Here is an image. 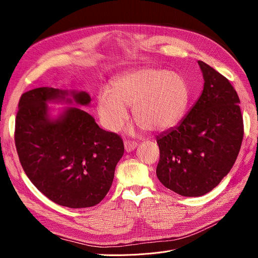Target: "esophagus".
<instances>
[{
    "label": "esophagus",
    "mask_w": 258,
    "mask_h": 258,
    "mask_svg": "<svg viewBox=\"0 0 258 258\" xmlns=\"http://www.w3.org/2000/svg\"><path fill=\"white\" fill-rule=\"evenodd\" d=\"M124 150H126V152H131L136 150V147L138 146V143L137 142H131V141H124Z\"/></svg>",
    "instance_id": "1"
}]
</instances>
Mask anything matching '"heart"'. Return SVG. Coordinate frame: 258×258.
<instances>
[{
  "label": "heart",
  "instance_id": "heart-1",
  "mask_svg": "<svg viewBox=\"0 0 258 258\" xmlns=\"http://www.w3.org/2000/svg\"><path fill=\"white\" fill-rule=\"evenodd\" d=\"M190 90L185 77L165 69H141L117 77L112 92L102 89L97 111L103 126L118 130L132 107V118L144 130L160 132L175 127L189 104Z\"/></svg>",
  "mask_w": 258,
  "mask_h": 258
}]
</instances>
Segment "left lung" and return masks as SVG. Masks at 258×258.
Returning a JSON list of instances; mask_svg holds the SVG:
<instances>
[{"label": "left lung", "mask_w": 258, "mask_h": 258, "mask_svg": "<svg viewBox=\"0 0 258 258\" xmlns=\"http://www.w3.org/2000/svg\"><path fill=\"white\" fill-rule=\"evenodd\" d=\"M205 85L201 96L176 127L157 137L156 174L167 188L199 197L216 187L235 163L243 139L238 93L229 81L198 61Z\"/></svg>", "instance_id": "left-lung-1"}]
</instances>
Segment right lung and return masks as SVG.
I'll list each match as a JSON object with an SVG mask.
<instances>
[{
    "instance_id": "obj_1",
    "label": "right lung",
    "mask_w": 258,
    "mask_h": 258,
    "mask_svg": "<svg viewBox=\"0 0 258 258\" xmlns=\"http://www.w3.org/2000/svg\"><path fill=\"white\" fill-rule=\"evenodd\" d=\"M88 92L41 87L20 98L15 144L21 166L36 188L54 204L72 208L98 205L110 190L123 142L101 129L76 106H88ZM50 102L72 106L51 116Z\"/></svg>"
}]
</instances>
